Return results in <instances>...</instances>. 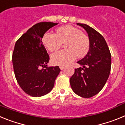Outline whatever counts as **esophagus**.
Wrapping results in <instances>:
<instances>
[{
    "mask_svg": "<svg viewBox=\"0 0 125 125\" xmlns=\"http://www.w3.org/2000/svg\"><path fill=\"white\" fill-rule=\"evenodd\" d=\"M59 68H60L61 70H62V69L64 68V66H59Z\"/></svg>",
    "mask_w": 125,
    "mask_h": 125,
    "instance_id": "34e87169",
    "label": "esophagus"
}]
</instances>
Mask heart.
Returning a JSON list of instances; mask_svg holds the SVG:
<instances>
[{
	"label": "heart",
	"mask_w": 125,
	"mask_h": 125,
	"mask_svg": "<svg viewBox=\"0 0 125 125\" xmlns=\"http://www.w3.org/2000/svg\"><path fill=\"white\" fill-rule=\"evenodd\" d=\"M42 42L50 52L57 51L60 48L62 43L65 42L66 49L54 53L51 57L53 64L60 66L69 64L76 57H83L87 54L90 47L89 37L79 29L71 25L58 27L56 34H44Z\"/></svg>",
	"instance_id": "b5f03b06"
}]
</instances>
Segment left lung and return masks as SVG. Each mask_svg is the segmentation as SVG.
Segmentation results:
<instances>
[{"mask_svg": "<svg viewBox=\"0 0 125 125\" xmlns=\"http://www.w3.org/2000/svg\"><path fill=\"white\" fill-rule=\"evenodd\" d=\"M77 24L86 31L90 47L86 56L77 62L83 67L75 69L70 84L76 94L91 98L100 92L106 83L111 71V53L101 34L86 24Z\"/></svg>", "mask_w": 125, "mask_h": 125, "instance_id": "8db88e82", "label": "left lung"}]
</instances>
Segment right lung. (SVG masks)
I'll use <instances>...</instances> for the list:
<instances>
[{
  "label": "right lung",
  "instance_id": "1",
  "mask_svg": "<svg viewBox=\"0 0 125 125\" xmlns=\"http://www.w3.org/2000/svg\"><path fill=\"white\" fill-rule=\"evenodd\" d=\"M57 23L42 22L34 25L16 41L12 53L15 78L29 95L40 97L49 93L59 74V66H47L49 54L42 43L44 34Z\"/></svg>",
  "mask_w": 125,
  "mask_h": 125
}]
</instances>
